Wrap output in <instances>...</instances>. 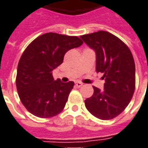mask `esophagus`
Segmentation results:
<instances>
[{
    "label": "esophagus",
    "instance_id": "esophagus-1",
    "mask_svg": "<svg viewBox=\"0 0 148 148\" xmlns=\"http://www.w3.org/2000/svg\"><path fill=\"white\" fill-rule=\"evenodd\" d=\"M82 86H83V84H82V82H75V86H76V87H81Z\"/></svg>",
    "mask_w": 148,
    "mask_h": 148
}]
</instances>
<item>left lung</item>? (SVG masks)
Returning a JSON list of instances; mask_svg holds the SVG:
<instances>
[{
  "label": "left lung",
  "instance_id": "8db88e82",
  "mask_svg": "<svg viewBox=\"0 0 148 148\" xmlns=\"http://www.w3.org/2000/svg\"><path fill=\"white\" fill-rule=\"evenodd\" d=\"M80 38L95 51L96 71L103 73L104 89L95 86L85 100L90 113L103 120L112 119L131 102L135 87V66L127 45L106 31H98Z\"/></svg>",
  "mask_w": 148,
  "mask_h": 148
}]
</instances>
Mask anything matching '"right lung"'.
Returning a JSON list of instances; mask_svg holds the SVG:
<instances>
[{
	"instance_id": "right-lung-1",
	"label": "right lung",
	"mask_w": 148,
	"mask_h": 148,
	"mask_svg": "<svg viewBox=\"0 0 148 148\" xmlns=\"http://www.w3.org/2000/svg\"><path fill=\"white\" fill-rule=\"evenodd\" d=\"M82 43L75 36L47 33L25 49L17 66L16 85L29 112L39 118H51L63 110L74 82L54 80L53 71L62 63L68 50Z\"/></svg>"
}]
</instances>
